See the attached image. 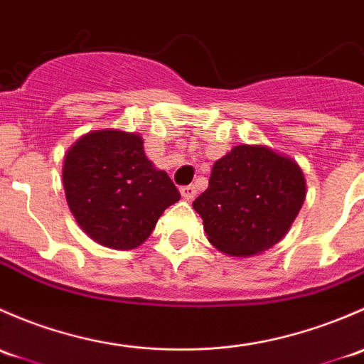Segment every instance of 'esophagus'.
Instances as JSON below:
<instances>
[{
	"instance_id": "34e87169",
	"label": "esophagus",
	"mask_w": 364,
	"mask_h": 364,
	"mask_svg": "<svg viewBox=\"0 0 364 364\" xmlns=\"http://www.w3.org/2000/svg\"><path fill=\"white\" fill-rule=\"evenodd\" d=\"M181 194L183 196V200L191 201L194 196H196V187H194L193 183H189V186H182L181 187Z\"/></svg>"
}]
</instances>
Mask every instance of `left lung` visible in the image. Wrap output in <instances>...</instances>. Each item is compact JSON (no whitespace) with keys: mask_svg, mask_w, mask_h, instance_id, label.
I'll return each instance as SVG.
<instances>
[{"mask_svg":"<svg viewBox=\"0 0 364 364\" xmlns=\"http://www.w3.org/2000/svg\"><path fill=\"white\" fill-rule=\"evenodd\" d=\"M306 196L301 168L264 145H237L215 161L193 207L208 242L235 257L268 250L286 237Z\"/></svg>","mask_w":364,"mask_h":364,"instance_id":"1","label":"left lung"}]
</instances>
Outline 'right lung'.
Instances as JSON below:
<instances>
[{"label":"right lung","mask_w":364,"mask_h":364,"mask_svg":"<svg viewBox=\"0 0 364 364\" xmlns=\"http://www.w3.org/2000/svg\"><path fill=\"white\" fill-rule=\"evenodd\" d=\"M63 186L78 226L100 245L129 250L151 237L157 219L181 193L157 170L136 133L84 134L65 156Z\"/></svg>","instance_id":"right-lung-1"}]
</instances>
